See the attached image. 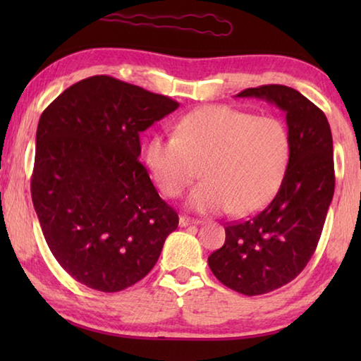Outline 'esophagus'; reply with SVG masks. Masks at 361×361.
<instances>
[{"label": "esophagus", "mask_w": 361, "mask_h": 361, "mask_svg": "<svg viewBox=\"0 0 361 361\" xmlns=\"http://www.w3.org/2000/svg\"><path fill=\"white\" fill-rule=\"evenodd\" d=\"M180 226L181 228H188V226H191V224H199L200 221L199 219H192V218H188V216H180Z\"/></svg>", "instance_id": "34e87169"}]
</instances>
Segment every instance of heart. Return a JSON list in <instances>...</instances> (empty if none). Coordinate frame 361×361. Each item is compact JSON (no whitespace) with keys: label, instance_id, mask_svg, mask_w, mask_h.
I'll use <instances>...</instances> for the list:
<instances>
[{"label":"heart","instance_id":"b5f03b06","mask_svg":"<svg viewBox=\"0 0 361 361\" xmlns=\"http://www.w3.org/2000/svg\"><path fill=\"white\" fill-rule=\"evenodd\" d=\"M291 137L283 121L224 105L202 106L176 124L175 135H156L145 146V162L166 197H178L197 178L189 209L232 210L237 216L259 212L285 180Z\"/></svg>","mask_w":361,"mask_h":361}]
</instances>
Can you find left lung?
I'll use <instances>...</instances> for the list:
<instances>
[{
  "label": "left lung",
  "instance_id": "left-lung-1",
  "mask_svg": "<svg viewBox=\"0 0 361 361\" xmlns=\"http://www.w3.org/2000/svg\"><path fill=\"white\" fill-rule=\"evenodd\" d=\"M235 97L282 109L291 137L290 166L276 197L253 218L226 226L224 245L209 256L219 282L256 296L291 282L312 258L334 194L333 137L325 113L286 85Z\"/></svg>",
  "mask_w": 361,
  "mask_h": 361
}]
</instances>
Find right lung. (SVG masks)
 Returning a JSON list of instances; mask_svg holds the SVG:
<instances>
[{"instance_id":"1","label":"right lung","mask_w":361,"mask_h":361,"mask_svg":"<svg viewBox=\"0 0 361 361\" xmlns=\"http://www.w3.org/2000/svg\"><path fill=\"white\" fill-rule=\"evenodd\" d=\"M178 106L102 75L73 84L42 111L32 199L49 250L79 283L105 293L132 286L178 228L138 161L140 133Z\"/></svg>"}]
</instances>
